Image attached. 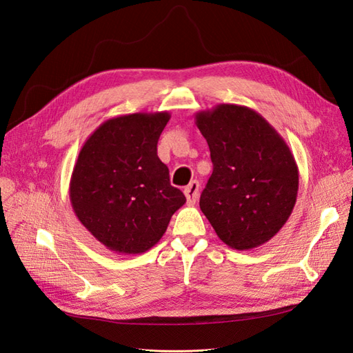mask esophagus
<instances>
[{
	"label": "esophagus",
	"mask_w": 353,
	"mask_h": 353,
	"mask_svg": "<svg viewBox=\"0 0 353 353\" xmlns=\"http://www.w3.org/2000/svg\"><path fill=\"white\" fill-rule=\"evenodd\" d=\"M199 188H200V184L199 181H193V183H190L185 190H184V194L187 197V203L188 205H194V203L197 201L199 199Z\"/></svg>",
	"instance_id": "34e87169"
}]
</instances>
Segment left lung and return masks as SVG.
Here are the masks:
<instances>
[{
	"label": "left lung",
	"mask_w": 353,
	"mask_h": 353,
	"mask_svg": "<svg viewBox=\"0 0 353 353\" xmlns=\"http://www.w3.org/2000/svg\"><path fill=\"white\" fill-rule=\"evenodd\" d=\"M213 172L200 209L218 237L236 250L270 241L290 218L299 169L284 138L250 108L218 104L196 113Z\"/></svg>",
	"instance_id": "obj_1"
}]
</instances>
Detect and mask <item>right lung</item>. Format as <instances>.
<instances>
[{
  "label": "right lung",
  "instance_id": "obj_1",
  "mask_svg": "<svg viewBox=\"0 0 353 353\" xmlns=\"http://www.w3.org/2000/svg\"><path fill=\"white\" fill-rule=\"evenodd\" d=\"M169 119L168 112L112 117L88 137L74 163L69 187L74 215L114 253L150 250L185 203L157 156Z\"/></svg>",
  "mask_w": 353,
  "mask_h": 353
}]
</instances>
